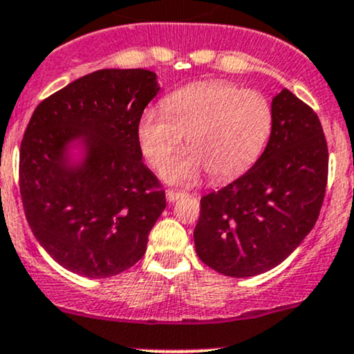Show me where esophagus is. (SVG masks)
<instances>
[{"label":"esophagus","mask_w":354,"mask_h":354,"mask_svg":"<svg viewBox=\"0 0 354 354\" xmlns=\"http://www.w3.org/2000/svg\"><path fill=\"white\" fill-rule=\"evenodd\" d=\"M185 196L183 192H176V189H168L166 192V198H168V201H176L178 198Z\"/></svg>","instance_id":"obj_1"}]
</instances>
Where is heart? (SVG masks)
<instances>
[{
  "label": "heart",
  "mask_w": 354,
  "mask_h": 354,
  "mask_svg": "<svg viewBox=\"0 0 354 354\" xmlns=\"http://www.w3.org/2000/svg\"><path fill=\"white\" fill-rule=\"evenodd\" d=\"M272 126L274 107L262 92L213 80L173 92L165 100V111H146L138 136L142 154L156 169L168 165L186 136L192 153L165 169L169 181L192 183L203 168L212 180L225 181L257 161Z\"/></svg>",
  "instance_id": "b5f03b06"
}]
</instances>
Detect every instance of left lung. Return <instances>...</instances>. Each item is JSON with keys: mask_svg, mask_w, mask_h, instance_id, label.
Here are the masks:
<instances>
[{"mask_svg": "<svg viewBox=\"0 0 354 354\" xmlns=\"http://www.w3.org/2000/svg\"><path fill=\"white\" fill-rule=\"evenodd\" d=\"M274 126L254 166L201 196L198 257L230 277H252L286 260L313 230L328 183V142L316 112L290 91L272 99Z\"/></svg>", "mask_w": 354, "mask_h": 354, "instance_id": "obj_1", "label": "left lung"}]
</instances>
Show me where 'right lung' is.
Returning <instances> with one entry per match:
<instances>
[{"label":"right lung","instance_id":"add662e5","mask_svg":"<svg viewBox=\"0 0 354 354\" xmlns=\"http://www.w3.org/2000/svg\"><path fill=\"white\" fill-rule=\"evenodd\" d=\"M156 73L104 68L41 100L19 147V195L33 235L65 269L112 277L145 255L166 195L146 168L139 120L158 94ZM82 140L86 158L68 162Z\"/></svg>","mask_w":354,"mask_h":354}]
</instances>
